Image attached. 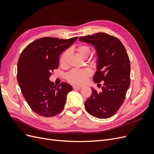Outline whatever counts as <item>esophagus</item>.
Masks as SVG:
<instances>
[{"instance_id": "1", "label": "esophagus", "mask_w": 154, "mask_h": 154, "mask_svg": "<svg viewBox=\"0 0 154 154\" xmlns=\"http://www.w3.org/2000/svg\"><path fill=\"white\" fill-rule=\"evenodd\" d=\"M81 87H80V86H76V85H74V86H73V89H74V90H80V89H81Z\"/></svg>"}]
</instances>
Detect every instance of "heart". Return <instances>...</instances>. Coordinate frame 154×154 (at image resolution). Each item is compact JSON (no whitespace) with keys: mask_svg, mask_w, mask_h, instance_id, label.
<instances>
[{"mask_svg":"<svg viewBox=\"0 0 154 154\" xmlns=\"http://www.w3.org/2000/svg\"><path fill=\"white\" fill-rule=\"evenodd\" d=\"M76 52L80 57L87 59L91 54V49L86 45H80L76 49ZM69 55V51H65L60 59V63L62 66H66V60ZM91 75V72L88 69L76 70L74 69L67 74V80L76 84H82L85 82L86 78Z\"/></svg>","mask_w":154,"mask_h":154,"instance_id":"1","label":"heart"}]
</instances>
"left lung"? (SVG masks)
Masks as SVG:
<instances>
[{
	"mask_svg": "<svg viewBox=\"0 0 154 154\" xmlns=\"http://www.w3.org/2000/svg\"><path fill=\"white\" fill-rule=\"evenodd\" d=\"M94 46L97 54V71L93 81H103L102 91L92 88V94L85 102V108L94 117H112L123 104L130 83V63L124 45L118 38L97 32L79 38Z\"/></svg>",
	"mask_w": 154,
	"mask_h": 154,
	"instance_id": "left-lung-1",
	"label": "left lung"
}]
</instances>
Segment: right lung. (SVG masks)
I'll return each instance as SVG.
<instances>
[{
  "label": "right lung",
  "mask_w": 154,
  "mask_h": 154,
  "mask_svg": "<svg viewBox=\"0 0 154 154\" xmlns=\"http://www.w3.org/2000/svg\"><path fill=\"white\" fill-rule=\"evenodd\" d=\"M78 38L44 37L23 50L17 64V80L23 96L35 113L44 117L61 112L72 87L62 82L58 86L49 80L59 66V56Z\"/></svg>",
  "instance_id": "add662e5"
}]
</instances>
